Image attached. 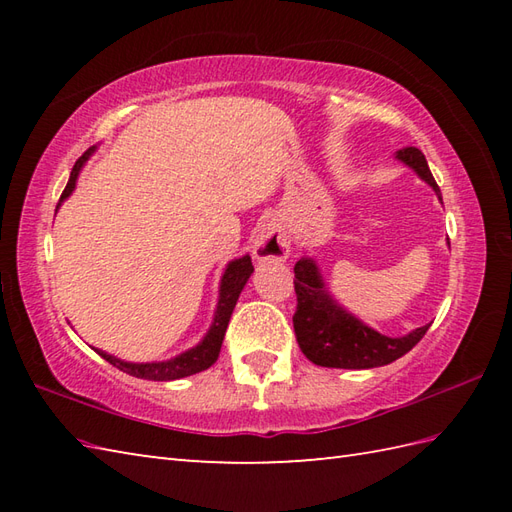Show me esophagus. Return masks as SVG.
<instances>
[{"instance_id": "34e87169", "label": "esophagus", "mask_w": 512, "mask_h": 512, "mask_svg": "<svg viewBox=\"0 0 512 512\" xmlns=\"http://www.w3.org/2000/svg\"><path fill=\"white\" fill-rule=\"evenodd\" d=\"M290 255V235L279 222H268L253 239V257L257 262H284Z\"/></svg>"}]
</instances>
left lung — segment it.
Segmentation results:
<instances>
[{"instance_id":"left-lung-1","label":"left lung","mask_w":512,"mask_h":512,"mask_svg":"<svg viewBox=\"0 0 512 512\" xmlns=\"http://www.w3.org/2000/svg\"><path fill=\"white\" fill-rule=\"evenodd\" d=\"M396 158L416 171L440 198V187L433 180L427 158L420 149L405 147L396 151ZM295 292L297 312L292 323H295L297 343L301 352L321 367L369 369L389 365L396 358L405 356L413 345H418L431 325H422L398 339L367 328L363 321L345 312L330 297V292L323 286L319 268L310 257H303L295 264Z\"/></svg>"}]
</instances>
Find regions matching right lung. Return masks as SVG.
<instances>
[{
	"instance_id": "right-lung-1",
	"label": "right lung",
	"mask_w": 512,
	"mask_h": 512,
	"mask_svg": "<svg viewBox=\"0 0 512 512\" xmlns=\"http://www.w3.org/2000/svg\"><path fill=\"white\" fill-rule=\"evenodd\" d=\"M94 149L96 147H90L79 160L74 162L70 180H68V184H65V189L61 193V202L74 191L79 171L85 165V160L94 154ZM57 209H59V204H57ZM250 275H253V262H250L248 255L233 259V262L226 266L222 281H220V299H217V310H215V317L211 323V330L206 332V336L198 345L191 347V350H187V352H182L180 356L169 358V361H160V363H127V361H121V358L103 352V350H96V352H99L107 363H112L114 367L121 369V372L129 374V376H136V378H145V380H178L184 376L204 372V369H209L217 361V356H220L228 321H231V314H233V308L239 299V292L244 290Z\"/></svg>"
}]
</instances>
